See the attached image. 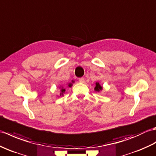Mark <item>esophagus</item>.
<instances>
[{
    "instance_id": "34e87169",
    "label": "esophagus",
    "mask_w": 156,
    "mask_h": 156,
    "mask_svg": "<svg viewBox=\"0 0 156 156\" xmlns=\"http://www.w3.org/2000/svg\"><path fill=\"white\" fill-rule=\"evenodd\" d=\"M78 80H79V82H82V83H84V82H85L84 78H80Z\"/></svg>"
}]
</instances>
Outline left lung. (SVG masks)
Segmentation results:
<instances>
[{"mask_svg":"<svg viewBox=\"0 0 156 156\" xmlns=\"http://www.w3.org/2000/svg\"><path fill=\"white\" fill-rule=\"evenodd\" d=\"M102 86L100 84L99 82H96L95 88H94L95 91L100 92V91H102Z\"/></svg>","mask_w":156,"mask_h":156,"instance_id":"left-lung-1","label":"left lung"}]
</instances>
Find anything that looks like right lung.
I'll return each mask as SVG.
<instances>
[{
  "label": "right lung",
  "mask_w": 156,
  "mask_h": 156,
  "mask_svg": "<svg viewBox=\"0 0 156 156\" xmlns=\"http://www.w3.org/2000/svg\"><path fill=\"white\" fill-rule=\"evenodd\" d=\"M72 83H74V81L72 80ZM72 86V83H69V84H68V86H69V87H71ZM61 92H60V96H63V94L65 92V91H66V90H65L64 88H62H62H61Z\"/></svg>",
  "instance_id": "right-lung-1"
}]
</instances>
